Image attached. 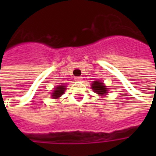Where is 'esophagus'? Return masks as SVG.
I'll return each instance as SVG.
<instances>
[{"label": "esophagus", "mask_w": 156, "mask_h": 156, "mask_svg": "<svg viewBox=\"0 0 156 156\" xmlns=\"http://www.w3.org/2000/svg\"><path fill=\"white\" fill-rule=\"evenodd\" d=\"M82 77H76L75 78V81H78V82H81L82 81Z\"/></svg>", "instance_id": "esophagus-1"}]
</instances>
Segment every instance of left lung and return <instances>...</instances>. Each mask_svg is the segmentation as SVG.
Returning <instances> with one entry per match:
<instances>
[{"instance_id": "8db88e82", "label": "left lung", "mask_w": 156, "mask_h": 156, "mask_svg": "<svg viewBox=\"0 0 156 156\" xmlns=\"http://www.w3.org/2000/svg\"><path fill=\"white\" fill-rule=\"evenodd\" d=\"M92 88H93L94 91L96 94H98L105 95L107 94V93H108V92H107L108 90H107V88H106V86H105L102 82H94L93 84H92Z\"/></svg>"}]
</instances>
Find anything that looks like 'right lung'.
Here are the masks:
<instances>
[{"label":"right lung","instance_id":"add662e5","mask_svg":"<svg viewBox=\"0 0 156 156\" xmlns=\"http://www.w3.org/2000/svg\"><path fill=\"white\" fill-rule=\"evenodd\" d=\"M65 89H66V88H65V86H63V85H60V86L56 87L54 89V92L51 94L52 98H58L59 97H61V95L64 93Z\"/></svg>","mask_w":156,"mask_h":156}]
</instances>
